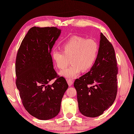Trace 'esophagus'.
<instances>
[{"instance_id": "1", "label": "esophagus", "mask_w": 134, "mask_h": 134, "mask_svg": "<svg viewBox=\"0 0 134 134\" xmlns=\"http://www.w3.org/2000/svg\"><path fill=\"white\" fill-rule=\"evenodd\" d=\"M67 83H68V85H69V86L70 87V86H71L72 84H73V80H70V79H68L67 80Z\"/></svg>"}]
</instances>
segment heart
I'll use <instances>...</instances> for the list:
<instances>
[{"mask_svg": "<svg viewBox=\"0 0 134 134\" xmlns=\"http://www.w3.org/2000/svg\"><path fill=\"white\" fill-rule=\"evenodd\" d=\"M62 51L54 50L51 57L57 68L63 70L69 64H71L62 71L60 74L68 79H72L84 71L90 70L93 66L98 52V45L93 39L74 36L62 46Z\"/></svg>", "mask_w": 134, "mask_h": 134, "instance_id": "b5f03b06", "label": "heart"}]
</instances>
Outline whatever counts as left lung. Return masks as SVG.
<instances>
[{"instance_id":"1","label":"left lung","mask_w":134,"mask_h":134,"mask_svg":"<svg viewBox=\"0 0 134 134\" xmlns=\"http://www.w3.org/2000/svg\"><path fill=\"white\" fill-rule=\"evenodd\" d=\"M112 44L101 33L98 55L93 66L85 75L76 79L79 109L88 117H97L111 106L117 93L118 67Z\"/></svg>"}]
</instances>
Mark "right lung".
Returning a JSON list of instances; mask_svg holds the SVG:
<instances>
[{
	"label": "right lung",
	"instance_id": "right-lung-1",
	"mask_svg": "<svg viewBox=\"0 0 134 134\" xmlns=\"http://www.w3.org/2000/svg\"><path fill=\"white\" fill-rule=\"evenodd\" d=\"M61 30L56 27L34 26L24 38L17 54L16 84L23 106L41 120L56 116L68 87L65 79L54 69L51 49ZM57 79L50 85L49 82Z\"/></svg>",
	"mask_w": 134,
	"mask_h": 134
}]
</instances>
